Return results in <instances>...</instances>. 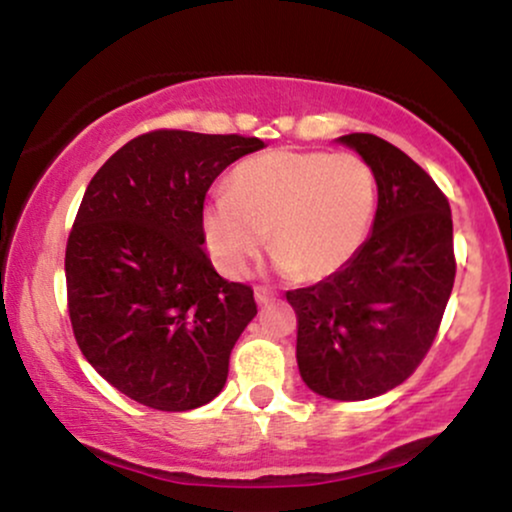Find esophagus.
Returning <instances> with one entry per match:
<instances>
[{
  "mask_svg": "<svg viewBox=\"0 0 512 512\" xmlns=\"http://www.w3.org/2000/svg\"><path fill=\"white\" fill-rule=\"evenodd\" d=\"M274 298V291L272 289H267V286H257L255 289V301H257V305H264V303H269Z\"/></svg>",
  "mask_w": 512,
  "mask_h": 512,
  "instance_id": "34e87169",
  "label": "esophagus"
}]
</instances>
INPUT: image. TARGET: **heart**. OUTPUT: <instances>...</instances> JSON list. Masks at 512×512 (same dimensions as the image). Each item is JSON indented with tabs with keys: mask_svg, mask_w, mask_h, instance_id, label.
I'll list each match as a JSON object with an SVG mask.
<instances>
[{
	"mask_svg": "<svg viewBox=\"0 0 512 512\" xmlns=\"http://www.w3.org/2000/svg\"><path fill=\"white\" fill-rule=\"evenodd\" d=\"M375 178L354 154L269 151L238 163L202 216L221 272L238 276L272 240L276 267L305 281L344 267L366 238Z\"/></svg>",
	"mask_w": 512,
	"mask_h": 512,
	"instance_id": "b5f03b06",
	"label": "heart"
}]
</instances>
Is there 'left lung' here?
Wrapping results in <instances>:
<instances>
[{
	"instance_id": "left-lung-1",
	"label": "left lung",
	"mask_w": 512,
	"mask_h": 512,
	"mask_svg": "<svg viewBox=\"0 0 512 512\" xmlns=\"http://www.w3.org/2000/svg\"><path fill=\"white\" fill-rule=\"evenodd\" d=\"M378 185L366 243L339 272L286 291L298 317L296 361L317 395H385L431 349L455 284L450 204L424 168L375 134H346Z\"/></svg>"
}]
</instances>
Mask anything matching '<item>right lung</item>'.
Masks as SVG:
<instances>
[{
  "mask_svg": "<svg viewBox=\"0 0 512 512\" xmlns=\"http://www.w3.org/2000/svg\"><path fill=\"white\" fill-rule=\"evenodd\" d=\"M257 137L156 129L88 182L67 240L72 330L86 361L144 407L187 411L223 390L228 358L257 315L204 245V197Z\"/></svg>",
  "mask_w": 512,
  "mask_h": 512,
  "instance_id": "1",
  "label": "right lung"
}]
</instances>
